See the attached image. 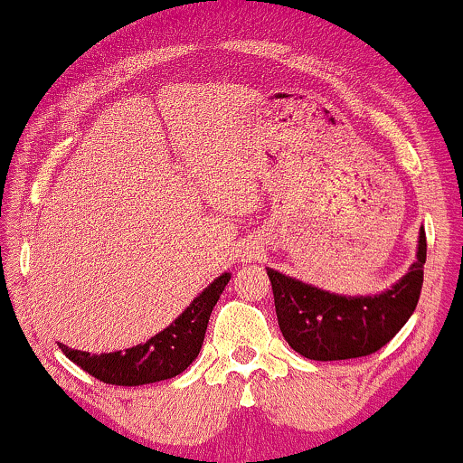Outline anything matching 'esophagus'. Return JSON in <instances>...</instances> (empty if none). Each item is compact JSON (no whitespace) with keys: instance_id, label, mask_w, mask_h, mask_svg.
Wrapping results in <instances>:
<instances>
[{"instance_id":"34e87169","label":"esophagus","mask_w":463,"mask_h":463,"mask_svg":"<svg viewBox=\"0 0 463 463\" xmlns=\"http://www.w3.org/2000/svg\"><path fill=\"white\" fill-rule=\"evenodd\" d=\"M244 258H247V260H255V258H258V249L249 247L247 253H244Z\"/></svg>"}]
</instances>
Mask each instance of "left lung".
Here are the masks:
<instances>
[{
    "mask_svg": "<svg viewBox=\"0 0 463 463\" xmlns=\"http://www.w3.org/2000/svg\"><path fill=\"white\" fill-rule=\"evenodd\" d=\"M425 230L408 275L375 296H341L268 268L279 328L292 350L311 361H345L378 352L408 322L423 288Z\"/></svg>",
    "mask_w": 463,
    "mask_h": 463,
    "instance_id": "8db88e82",
    "label": "left lung"
}]
</instances>
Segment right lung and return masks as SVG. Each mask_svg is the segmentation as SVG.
<instances>
[{
  "mask_svg": "<svg viewBox=\"0 0 463 463\" xmlns=\"http://www.w3.org/2000/svg\"><path fill=\"white\" fill-rule=\"evenodd\" d=\"M230 272H222L167 328L154 335L146 344L133 345L124 352L90 354L60 344L61 352L83 371L105 384L141 386L175 378L197 358L202 350L205 328L216 300L230 283Z\"/></svg>",
  "mask_w": 463,
  "mask_h": 463,
  "instance_id": "obj_1",
  "label": "right lung"
}]
</instances>
